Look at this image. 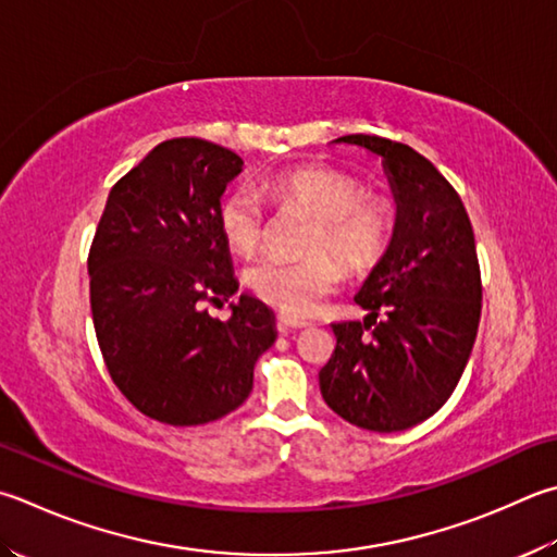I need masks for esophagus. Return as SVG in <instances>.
<instances>
[{
	"label": "esophagus",
	"mask_w": 557,
	"mask_h": 557,
	"mask_svg": "<svg viewBox=\"0 0 557 557\" xmlns=\"http://www.w3.org/2000/svg\"><path fill=\"white\" fill-rule=\"evenodd\" d=\"M308 320H300V318H293V314H286V312H281L278 314V320H276V327H278V332H283V334H288V332H293V330H302V327H308Z\"/></svg>",
	"instance_id": "obj_1"
}]
</instances>
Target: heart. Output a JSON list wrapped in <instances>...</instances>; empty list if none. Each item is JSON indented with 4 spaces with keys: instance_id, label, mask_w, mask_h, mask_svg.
<instances>
[{
    "instance_id": "b5f03b06",
    "label": "heart",
    "mask_w": 557,
    "mask_h": 557,
    "mask_svg": "<svg viewBox=\"0 0 557 557\" xmlns=\"http://www.w3.org/2000/svg\"><path fill=\"white\" fill-rule=\"evenodd\" d=\"M267 196L281 208L312 218L306 251L310 257L288 261L264 257L247 271V283L276 310L306 318L320 308L342 283V267L371 269L391 243L393 213L383 198L361 196V186L349 174L332 166H293L264 184ZM218 227L230 249L239 255L255 251L264 235V211L259 194L237 186L218 203ZM338 258L332 260L323 251Z\"/></svg>"
}]
</instances>
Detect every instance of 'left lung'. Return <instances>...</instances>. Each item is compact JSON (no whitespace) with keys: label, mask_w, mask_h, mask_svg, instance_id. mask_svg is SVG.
Here are the masks:
<instances>
[{"label":"left lung","mask_w":557,"mask_h":557,"mask_svg":"<svg viewBox=\"0 0 557 557\" xmlns=\"http://www.w3.org/2000/svg\"><path fill=\"white\" fill-rule=\"evenodd\" d=\"M383 160L397 213L393 239L354 300L363 322H334L320 371L324 403L369 432H403L444 407L473 351L482 283L466 206L409 145L344 135Z\"/></svg>","instance_id":"1"}]
</instances>
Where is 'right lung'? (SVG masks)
<instances>
[{
    "label": "right lung",
    "mask_w": 557,
    "mask_h": 557,
    "mask_svg": "<svg viewBox=\"0 0 557 557\" xmlns=\"http://www.w3.org/2000/svg\"><path fill=\"white\" fill-rule=\"evenodd\" d=\"M243 164L201 138L164 140L115 182L94 235L87 269L101 356L131 405L162 424L233 412L276 339L274 312L247 293L230 302L227 322L206 310L239 288L218 203Z\"/></svg>",
    "instance_id": "add662e5"
}]
</instances>
